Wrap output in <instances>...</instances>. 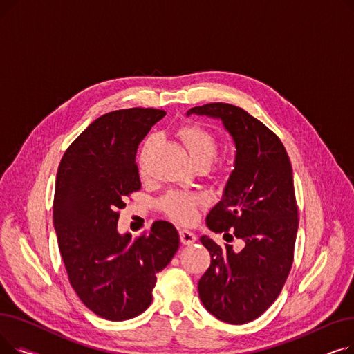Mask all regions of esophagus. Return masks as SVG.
<instances>
[{
  "mask_svg": "<svg viewBox=\"0 0 354 354\" xmlns=\"http://www.w3.org/2000/svg\"><path fill=\"white\" fill-rule=\"evenodd\" d=\"M179 236H180V243L183 245H191V244H194L195 241H196V235L194 232L188 231V230H182L179 232Z\"/></svg>",
  "mask_w": 354,
  "mask_h": 354,
  "instance_id": "esophagus-1",
  "label": "esophagus"
}]
</instances>
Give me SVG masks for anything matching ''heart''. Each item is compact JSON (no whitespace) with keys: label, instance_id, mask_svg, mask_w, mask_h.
<instances>
[{"label":"heart","instance_id":"b5f03b06","mask_svg":"<svg viewBox=\"0 0 354 354\" xmlns=\"http://www.w3.org/2000/svg\"><path fill=\"white\" fill-rule=\"evenodd\" d=\"M180 138L188 147V152L196 165L207 163L209 165L218 153V140L207 132L205 129L198 126H188L180 130ZM153 145V138H149L140 152V165L143 166L145 158L149 149ZM203 202L202 195L185 194V192H171L162 201L163 211L179 222H189L195 218L196 208Z\"/></svg>","mask_w":354,"mask_h":354}]
</instances>
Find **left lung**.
Masks as SVG:
<instances>
[{
  "mask_svg": "<svg viewBox=\"0 0 354 354\" xmlns=\"http://www.w3.org/2000/svg\"><path fill=\"white\" fill-rule=\"evenodd\" d=\"M191 115L221 120L234 140V169L207 227L224 232L227 243H244L234 251L201 236L211 266L198 283L199 299L218 320L244 324L275 301L292 266L299 211L291 162L281 140L244 109L209 103L189 109Z\"/></svg>",
  "mask_w": 354,
  "mask_h": 354,
  "instance_id": "left-lung-1",
  "label": "left lung"
}]
</instances>
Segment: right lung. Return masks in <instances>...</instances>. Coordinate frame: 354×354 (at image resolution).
Instances as JSON below:
<instances>
[{
    "label": "right lung",
    "instance_id": "add662e5",
    "mask_svg": "<svg viewBox=\"0 0 354 354\" xmlns=\"http://www.w3.org/2000/svg\"><path fill=\"white\" fill-rule=\"evenodd\" d=\"M165 115L110 111L87 126L59 166L53 221L60 254L79 299L106 320L133 319L151 306L156 274L179 248V234L166 221L136 239L118 231L119 211L140 189L138 146Z\"/></svg>",
    "mask_w": 354,
    "mask_h": 354
}]
</instances>
